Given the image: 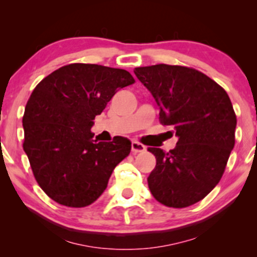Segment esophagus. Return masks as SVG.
<instances>
[{
    "label": "esophagus",
    "instance_id": "1",
    "mask_svg": "<svg viewBox=\"0 0 257 257\" xmlns=\"http://www.w3.org/2000/svg\"><path fill=\"white\" fill-rule=\"evenodd\" d=\"M132 151H133V153L144 152V151H146V147L144 146L143 144L138 143V141H133V143H132Z\"/></svg>",
    "mask_w": 257,
    "mask_h": 257
}]
</instances>
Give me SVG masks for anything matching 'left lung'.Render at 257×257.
Wrapping results in <instances>:
<instances>
[{
    "instance_id": "obj_1",
    "label": "left lung",
    "mask_w": 257,
    "mask_h": 257,
    "mask_svg": "<svg viewBox=\"0 0 257 257\" xmlns=\"http://www.w3.org/2000/svg\"><path fill=\"white\" fill-rule=\"evenodd\" d=\"M135 76L161 108L159 120L178 137L169 152L157 147L147 178L152 196L170 208L202 200L219 184L234 147L237 117L226 90L197 70L158 64L137 67Z\"/></svg>"
}]
</instances>
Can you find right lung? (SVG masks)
Here are the masks:
<instances>
[{"label": "right lung", "mask_w": 257, "mask_h": 257, "mask_svg": "<svg viewBox=\"0 0 257 257\" xmlns=\"http://www.w3.org/2000/svg\"><path fill=\"white\" fill-rule=\"evenodd\" d=\"M134 82L122 69L70 64L32 91L23 117V147L40 187L59 204L82 208L95 202L131 153L126 138L96 143L90 128L116 91Z\"/></svg>", "instance_id": "right-lung-1"}]
</instances>
